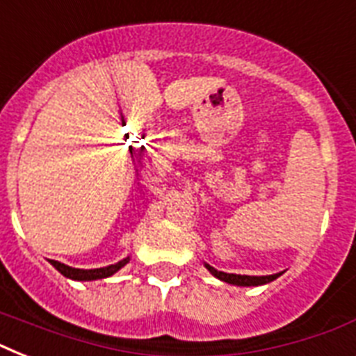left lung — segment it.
I'll use <instances>...</instances> for the list:
<instances>
[{
	"mask_svg": "<svg viewBox=\"0 0 356 356\" xmlns=\"http://www.w3.org/2000/svg\"><path fill=\"white\" fill-rule=\"evenodd\" d=\"M205 268L211 271L212 275L218 277L220 281L229 282V284H236V286H260V284H268V282L275 281L281 273H273V275H236V273H225V271H218L216 268L205 264Z\"/></svg>",
	"mask_w": 356,
	"mask_h": 356,
	"instance_id": "obj_1",
	"label": "left lung"
}]
</instances>
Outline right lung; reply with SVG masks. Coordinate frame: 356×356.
I'll list each match as a JSON object with an SVG mask.
<instances>
[{
	"instance_id": "add662e5",
	"label": "right lung",
	"mask_w": 356,
	"mask_h": 356,
	"mask_svg": "<svg viewBox=\"0 0 356 356\" xmlns=\"http://www.w3.org/2000/svg\"><path fill=\"white\" fill-rule=\"evenodd\" d=\"M49 262H51L55 270L60 271L68 279H74V281H96V279H105V277L114 275L116 271L122 270L123 266L129 262V257L116 262V264L105 266V268H96V270H79V268H72V266H66L63 262H57V260H49Z\"/></svg>"
}]
</instances>
